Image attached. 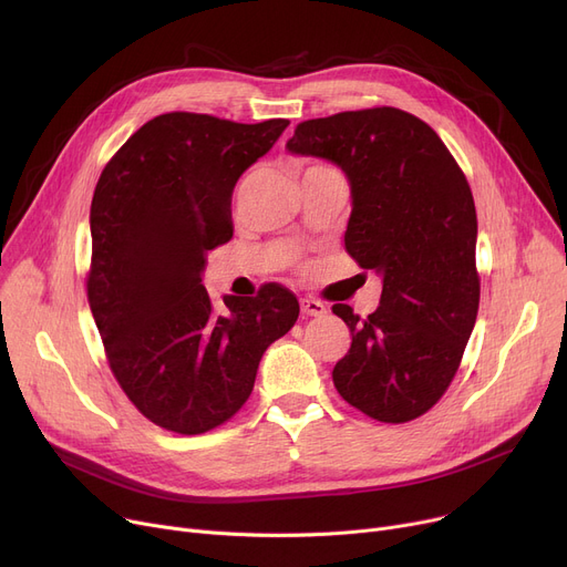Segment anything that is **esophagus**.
<instances>
[{
  "instance_id": "1",
  "label": "esophagus",
  "mask_w": 567,
  "mask_h": 567,
  "mask_svg": "<svg viewBox=\"0 0 567 567\" xmlns=\"http://www.w3.org/2000/svg\"><path fill=\"white\" fill-rule=\"evenodd\" d=\"M301 310L303 315L308 317H323L326 312H329V308H326L321 301L317 299H301Z\"/></svg>"
}]
</instances>
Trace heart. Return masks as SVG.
Segmentation results:
<instances>
[{"label":"heart","instance_id":"1","mask_svg":"<svg viewBox=\"0 0 567 567\" xmlns=\"http://www.w3.org/2000/svg\"><path fill=\"white\" fill-rule=\"evenodd\" d=\"M315 167H326V165H315Z\"/></svg>","mask_w":567,"mask_h":567}]
</instances>
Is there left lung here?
<instances>
[{
    "label": "left lung",
    "mask_w": 567,
    "mask_h": 567,
    "mask_svg": "<svg viewBox=\"0 0 567 567\" xmlns=\"http://www.w3.org/2000/svg\"><path fill=\"white\" fill-rule=\"evenodd\" d=\"M287 148L342 167L351 184L344 248L383 278L365 319L333 306L351 331L336 389L374 421L419 419L449 391L481 303L466 176L425 122L385 105L308 118Z\"/></svg>",
    "instance_id": "8db88e82"
}]
</instances>
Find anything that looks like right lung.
Instances as JSON below:
<instances>
[{
	"mask_svg": "<svg viewBox=\"0 0 567 567\" xmlns=\"http://www.w3.org/2000/svg\"><path fill=\"white\" fill-rule=\"evenodd\" d=\"M287 118L236 124L154 116L110 158L92 199L86 299L114 379L163 430L204 434L246 404L266 347L299 319L296 296L261 285L214 308L206 252L231 238V190Z\"/></svg>",
	"mask_w": 567,
	"mask_h": 567,
	"instance_id": "obj_1",
	"label": "right lung"
}]
</instances>
